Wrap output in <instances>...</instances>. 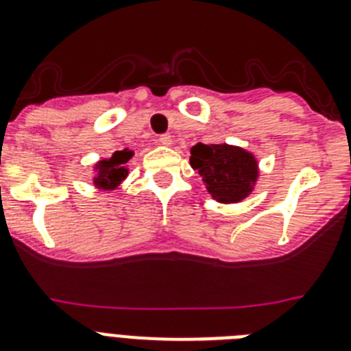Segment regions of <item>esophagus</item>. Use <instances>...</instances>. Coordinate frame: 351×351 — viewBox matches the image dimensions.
<instances>
[{"label":"esophagus","instance_id":"34e87169","mask_svg":"<svg viewBox=\"0 0 351 351\" xmlns=\"http://www.w3.org/2000/svg\"><path fill=\"white\" fill-rule=\"evenodd\" d=\"M158 143L164 144V146H169V144L173 143V137H171L169 134H160L158 135Z\"/></svg>","mask_w":351,"mask_h":351}]
</instances>
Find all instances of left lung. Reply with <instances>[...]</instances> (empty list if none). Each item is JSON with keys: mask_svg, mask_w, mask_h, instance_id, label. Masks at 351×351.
I'll return each mask as SVG.
<instances>
[{"mask_svg": "<svg viewBox=\"0 0 351 351\" xmlns=\"http://www.w3.org/2000/svg\"><path fill=\"white\" fill-rule=\"evenodd\" d=\"M189 160L203 176L208 193L223 203H235L248 196L257 180L255 158L235 146L198 143L191 148Z\"/></svg>", "mask_w": 351, "mask_h": 351, "instance_id": "left-lung-1", "label": "left lung"}]
</instances>
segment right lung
Returning a JSON list of instances; mask_svg holds the SVG:
<instances>
[{"mask_svg":"<svg viewBox=\"0 0 351 351\" xmlns=\"http://www.w3.org/2000/svg\"><path fill=\"white\" fill-rule=\"evenodd\" d=\"M132 152L130 149H123L116 152L108 160H101L98 164V176L94 184L101 187V189H114L121 182L125 180L126 176V162L130 160Z\"/></svg>","mask_w":351,"mask_h":351,"instance_id":"right-lung-1","label":"right lung"}]
</instances>
